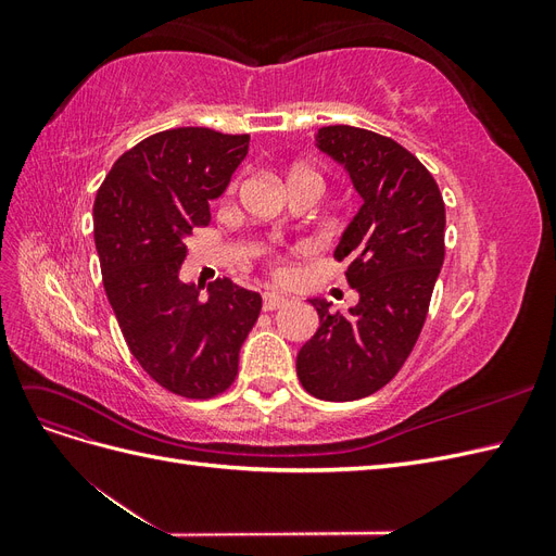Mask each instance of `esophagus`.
Here are the masks:
<instances>
[{
	"instance_id": "esophagus-1",
	"label": "esophagus",
	"mask_w": 556,
	"mask_h": 556,
	"mask_svg": "<svg viewBox=\"0 0 556 556\" xmlns=\"http://www.w3.org/2000/svg\"><path fill=\"white\" fill-rule=\"evenodd\" d=\"M288 296L280 294V292H264V311H276V308H282L285 304H288Z\"/></svg>"
}]
</instances>
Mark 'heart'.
<instances>
[{"mask_svg":"<svg viewBox=\"0 0 556 556\" xmlns=\"http://www.w3.org/2000/svg\"><path fill=\"white\" fill-rule=\"evenodd\" d=\"M294 174H311V172H306V169H296Z\"/></svg>","mask_w":556,"mask_h":556,"instance_id":"heart-1","label":"heart"}]
</instances>
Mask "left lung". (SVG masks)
Instances as JSON below:
<instances>
[{
    "label": "left lung",
    "mask_w": 556,
    "mask_h": 556,
    "mask_svg": "<svg viewBox=\"0 0 556 556\" xmlns=\"http://www.w3.org/2000/svg\"><path fill=\"white\" fill-rule=\"evenodd\" d=\"M315 146L362 197L333 250L359 304L331 313L329 301L308 299L319 329L299 350L296 376L317 399L355 401L399 374L425 327L445 257V204L422 162L376 131L323 127Z\"/></svg>",
    "instance_id": "left-lung-1"
}]
</instances>
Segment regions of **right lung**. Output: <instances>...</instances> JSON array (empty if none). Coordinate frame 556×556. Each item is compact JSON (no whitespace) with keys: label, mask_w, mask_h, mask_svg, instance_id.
I'll return each instance as SVG.
<instances>
[{"label":"right lung","mask_w":556,"mask_h":556,"mask_svg":"<svg viewBox=\"0 0 556 556\" xmlns=\"http://www.w3.org/2000/svg\"><path fill=\"white\" fill-rule=\"evenodd\" d=\"M248 134L166 129L127 150L94 199V245L125 341L164 390L211 399L237 378L239 352L262 296L229 278L182 282L185 239L211 223L217 199L248 155Z\"/></svg>","instance_id":"obj_1"}]
</instances>
